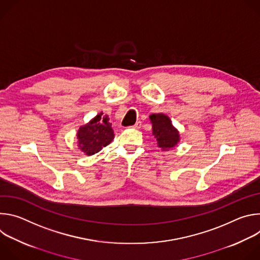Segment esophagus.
Instances as JSON below:
<instances>
[{
  "mask_svg": "<svg viewBox=\"0 0 260 260\" xmlns=\"http://www.w3.org/2000/svg\"><path fill=\"white\" fill-rule=\"evenodd\" d=\"M132 127H133V128H136V129L140 128V127H141V121H137V122H136Z\"/></svg>",
  "mask_w": 260,
  "mask_h": 260,
  "instance_id": "esophagus-1",
  "label": "esophagus"
}]
</instances>
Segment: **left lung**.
I'll return each mask as SVG.
<instances>
[{"label":"left lung","instance_id":"8db88e82","mask_svg":"<svg viewBox=\"0 0 260 260\" xmlns=\"http://www.w3.org/2000/svg\"><path fill=\"white\" fill-rule=\"evenodd\" d=\"M149 118L152 123V135L160 149L167 151L176 147L180 142V134L173 125L170 117L164 113H156L151 114Z\"/></svg>","mask_w":260,"mask_h":260}]
</instances>
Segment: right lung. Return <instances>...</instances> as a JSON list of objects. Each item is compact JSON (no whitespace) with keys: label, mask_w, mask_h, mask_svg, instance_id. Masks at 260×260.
Wrapping results in <instances>:
<instances>
[{"label":"right lung","mask_w":260,"mask_h":260,"mask_svg":"<svg viewBox=\"0 0 260 260\" xmlns=\"http://www.w3.org/2000/svg\"><path fill=\"white\" fill-rule=\"evenodd\" d=\"M113 139L112 123L109 122V116L104 115L103 111L89 122L81 125L77 132L79 149L88 156L101 151Z\"/></svg>","instance_id":"obj_1"}]
</instances>
